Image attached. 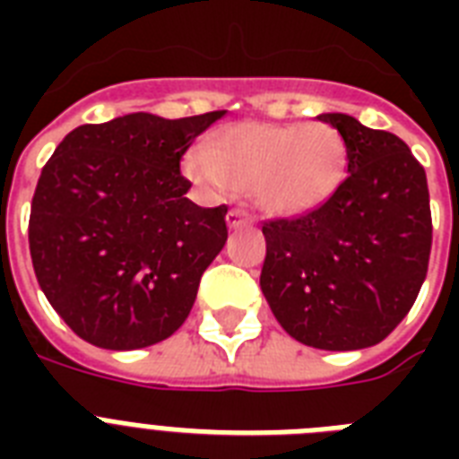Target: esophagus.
I'll list each match as a JSON object with an SVG mask.
<instances>
[{
  "instance_id": "obj_1",
  "label": "esophagus",
  "mask_w": 459,
  "mask_h": 459,
  "mask_svg": "<svg viewBox=\"0 0 459 459\" xmlns=\"http://www.w3.org/2000/svg\"><path fill=\"white\" fill-rule=\"evenodd\" d=\"M250 221H252L250 212H245V209H230L229 214H226L229 229H238V226H245V223H250Z\"/></svg>"
}]
</instances>
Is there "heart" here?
Here are the masks:
<instances>
[{
  "label": "heart",
  "instance_id": "1",
  "mask_svg": "<svg viewBox=\"0 0 459 459\" xmlns=\"http://www.w3.org/2000/svg\"><path fill=\"white\" fill-rule=\"evenodd\" d=\"M186 173L209 197L250 190L266 212L300 216L326 204L342 186L348 143L319 121H243L216 131L207 147L190 150Z\"/></svg>",
  "mask_w": 459,
  "mask_h": 459
}]
</instances>
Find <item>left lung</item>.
Instances as JSON below:
<instances>
[{
  "instance_id": "obj_1",
  "label": "left lung",
  "mask_w": 459,
  "mask_h": 459,
  "mask_svg": "<svg viewBox=\"0 0 459 459\" xmlns=\"http://www.w3.org/2000/svg\"><path fill=\"white\" fill-rule=\"evenodd\" d=\"M316 118L348 143V178L309 214L264 221L259 286L302 345L371 348L405 319L427 279V173L393 133L348 114Z\"/></svg>"
}]
</instances>
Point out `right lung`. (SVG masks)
<instances>
[{
	"instance_id": "add662e5",
	"label": "right lung",
	"mask_w": 459,
	"mask_h": 459,
	"mask_svg": "<svg viewBox=\"0 0 459 459\" xmlns=\"http://www.w3.org/2000/svg\"><path fill=\"white\" fill-rule=\"evenodd\" d=\"M226 111L126 114L61 140L32 195V269L75 335L104 350L166 341L229 238V207H197L180 159Z\"/></svg>"
}]
</instances>
